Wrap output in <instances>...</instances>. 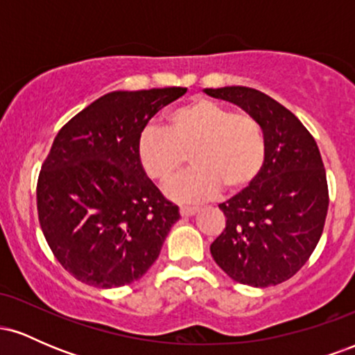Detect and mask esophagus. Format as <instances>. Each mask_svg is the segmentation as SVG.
Segmentation results:
<instances>
[{
  "label": "esophagus",
  "mask_w": 355,
  "mask_h": 355,
  "mask_svg": "<svg viewBox=\"0 0 355 355\" xmlns=\"http://www.w3.org/2000/svg\"><path fill=\"white\" fill-rule=\"evenodd\" d=\"M198 211L197 207H180V215L182 217H191Z\"/></svg>",
  "instance_id": "esophagus-1"
}]
</instances>
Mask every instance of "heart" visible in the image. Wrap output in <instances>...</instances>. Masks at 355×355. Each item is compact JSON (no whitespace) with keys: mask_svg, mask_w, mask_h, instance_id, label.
<instances>
[{"mask_svg":"<svg viewBox=\"0 0 355 355\" xmlns=\"http://www.w3.org/2000/svg\"><path fill=\"white\" fill-rule=\"evenodd\" d=\"M266 135L250 113H234L209 98L170 110L165 130L146 126L137 140V160L150 180L168 185L182 173L187 155L193 164L166 195L177 202L215 197L222 187L239 193L252 185L266 162Z\"/></svg>","mask_w":355,"mask_h":355,"instance_id":"heart-1","label":"heart"}]
</instances>
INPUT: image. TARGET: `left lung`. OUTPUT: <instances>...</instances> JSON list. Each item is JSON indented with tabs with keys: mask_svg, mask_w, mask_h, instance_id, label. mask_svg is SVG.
I'll use <instances>...</instances> for the list:
<instances>
[{
	"mask_svg": "<svg viewBox=\"0 0 355 355\" xmlns=\"http://www.w3.org/2000/svg\"><path fill=\"white\" fill-rule=\"evenodd\" d=\"M203 92L254 115L267 144L254 183L218 205L227 222L210 245L211 257L235 282L260 288L284 282L312 255L327 217L329 190L319 146L294 113L259 89Z\"/></svg>",
	"mask_w": 355,
	"mask_h": 355,
	"instance_id": "obj_1",
	"label": "left lung"
}]
</instances>
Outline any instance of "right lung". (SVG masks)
Here are the masks:
<instances>
[{
	"label": "right lung",
	"mask_w": 355,
	"mask_h": 355,
	"mask_svg": "<svg viewBox=\"0 0 355 355\" xmlns=\"http://www.w3.org/2000/svg\"><path fill=\"white\" fill-rule=\"evenodd\" d=\"M187 88L110 92L60 130L36 189L43 235L75 279L132 284L152 267L180 211L137 160L145 125Z\"/></svg>",
	"instance_id": "add662e5"
}]
</instances>
